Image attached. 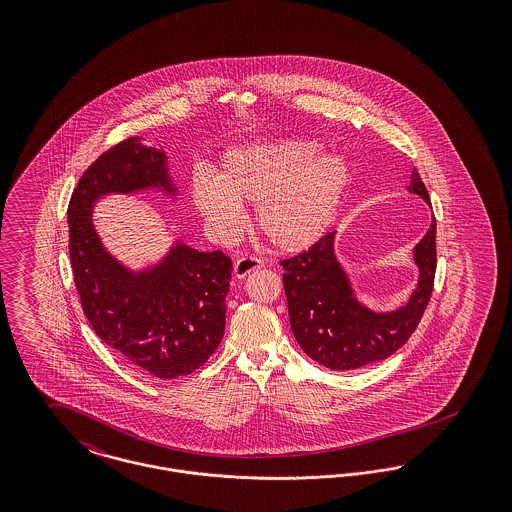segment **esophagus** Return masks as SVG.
Wrapping results in <instances>:
<instances>
[{"instance_id": "obj_1", "label": "esophagus", "mask_w": 512, "mask_h": 512, "mask_svg": "<svg viewBox=\"0 0 512 512\" xmlns=\"http://www.w3.org/2000/svg\"><path fill=\"white\" fill-rule=\"evenodd\" d=\"M265 267V261L263 259H257V257H242L234 263V276L236 278H245L249 272L257 270V268Z\"/></svg>"}]
</instances>
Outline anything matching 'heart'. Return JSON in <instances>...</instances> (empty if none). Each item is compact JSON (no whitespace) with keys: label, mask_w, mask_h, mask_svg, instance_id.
<instances>
[{"label":"heart","mask_w":512,"mask_h":512,"mask_svg":"<svg viewBox=\"0 0 512 512\" xmlns=\"http://www.w3.org/2000/svg\"><path fill=\"white\" fill-rule=\"evenodd\" d=\"M347 186L349 167L341 155L320 153L313 140L284 138L226 151L217 176L195 172L190 192L197 213L220 238L242 228V203H251L270 244L301 251L328 232Z\"/></svg>","instance_id":"b5f03b06"}]
</instances>
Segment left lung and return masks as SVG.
<instances>
[{
	"label": "left lung",
	"instance_id": "obj_1",
	"mask_svg": "<svg viewBox=\"0 0 512 512\" xmlns=\"http://www.w3.org/2000/svg\"><path fill=\"white\" fill-rule=\"evenodd\" d=\"M407 190L430 203L416 169ZM334 244L336 232H330L307 251L282 261L284 290L293 336L305 355L332 370H355L388 359L416 330L434 290L436 219L414 245L416 288L407 303L391 311H372L357 299Z\"/></svg>",
	"mask_w": 512,
	"mask_h": 512
}]
</instances>
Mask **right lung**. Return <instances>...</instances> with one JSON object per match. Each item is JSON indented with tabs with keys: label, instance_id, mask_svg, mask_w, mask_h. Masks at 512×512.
Segmentation results:
<instances>
[{
	"label": "right lung",
	"instance_id": "obj_1",
	"mask_svg": "<svg viewBox=\"0 0 512 512\" xmlns=\"http://www.w3.org/2000/svg\"><path fill=\"white\" fill-rule=\"evenodd\" d=\"M147 190L178 195L163 149L134 136L99 155L69 203V253L74 286L99 340L146 374L171 380L192 374L217 351L232 261L176 240L155 265H122L99 238L94 205L105 195Z\"/></svg>",
	"mask_w": 512,
	"mask_h": 512
}]
</instances>
